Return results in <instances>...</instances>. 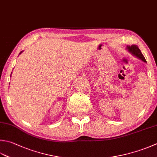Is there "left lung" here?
I'll use <instances>...</instances> for the list:
<instances>
[{
    "label": "left lung",
    "mask_w": 157,
    "mask_h": 157,
    "mask_svg": "<svg viewBox=\"0 0 157 157\" xmlns=\"http://www.w3.org/2000/svg\"><path fill=\"white\" fill-rule=\"evenodd\" d=\"M127 50H128V51L131 52V53L133 55V56L137 57L138 58H140V60H143L144 62L146 63V60L144 58V55L142 54V52L139 49V48L137 47L136 45H127Z\"/></svg>",
    "instance_id": "1"
}]
</instances>
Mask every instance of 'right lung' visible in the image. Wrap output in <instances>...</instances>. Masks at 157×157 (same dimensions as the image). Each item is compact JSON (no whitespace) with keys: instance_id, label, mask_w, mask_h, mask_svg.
I'll return each instance as SVG.
<instances>
[{"instance_id":"right-lung-1","label":"right lung","mask_w":157,"mask_h":157,"mask_svg":"<svg viewBox=\"0 0 157 157\" xmlns=\"http://www.w3.org/2000/svg\"><path fill=\"white\" fill-rule=\"evenodd\" d=\"M21 52H20V54H21Z\"/></svg>"}]
</instances>
